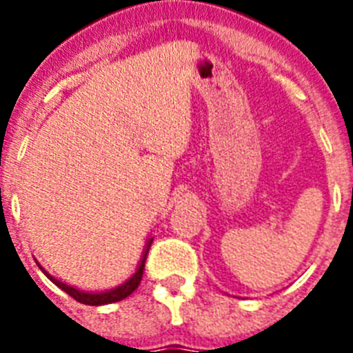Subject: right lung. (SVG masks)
Returning <instances> with one entry per match:
<instances>
[{"instance_id": "1", "label": "right lung", "mask_w": 353, "mask_h": 353, "mask_svg": "<svg viewBox=\"0 0 353 353\" xmlns=\"http://www.w3.org/2000/svg\"><path fill=\"white\" fill-rule=\"evenodd\" d=\"M152 241L154 238H148L146 240V245H144V251H143V256L139 260V265L135 269V273L130 276L128 280H124L122 284H119L117 288H112V290H106V291H84V290H79V288H73V285L65 284L62 280L54 279L52 274H49L46 269L41 268L40 263H38V268L43 271L47 279L51 280L52 284L58 285L60 290L65 291L69 296H73L74 301L82 302V304H88V306H102V304H112V302H119L122 299H126L133 293V291L137 290V285L141 284V279H143V271H144V262H146V254L150 251V245H152Z\"/></svg>"}]
</instances>
